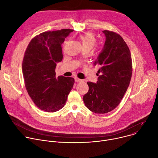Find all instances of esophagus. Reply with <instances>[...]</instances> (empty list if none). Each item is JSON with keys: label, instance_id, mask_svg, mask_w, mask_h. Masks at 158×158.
<instances>
[{"label": "esophagus", "instance_id": "esophagus-1", "mask_svg": "<svg viewBox=\"0 0 158 158\" xmlns=\"http://www.w3.org/2000/svg\"><path fill=\"white\" fill-rule=\"evenodd\" d=\"M75 81L77 82V83H80V82H81V81H83L82 80H81V79L78 78H75Z\"/></svg>", "mask_w": 158, "mask_h": 158}]
</instances>
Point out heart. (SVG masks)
I'll list each match as a JSON object with an SVG mask.
<instances>
[{"label": "heart", "mask_w": 158, "mask_h": 158, "mask_svg": "<svg viewBox=\"0 0 158 158\" xmlns=\"http://www.w3.org/2000/svg\"><path fill=\"white\" fill-rule=\"evenodd\" d=\"M79 40L80 41L82 48L91 49L97 43V39L95 35L90 32H87L80 35Z\"/></svg>", "instance_id": "1"}]
</instances>
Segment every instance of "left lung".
Instances as JSON below:
<instances>
[{"instance_id": "1", "label": "left lung", "mask_w": 158, "mask_h": 158, "mask_svg": "<svg viewBox=\"0 0 158 158\" xmlns=\"http://www.w3.org/2000/svg\"><path fill=\"white\" fill-rule=\"evenodd\" d=\"M103 48L94 65L100 66L96 83L87 82L89 92L83 97L85 106L96 114L115 109L126 94L132 73L131 52L119 34L105 30Z\"/></svg>"}]
</instances>
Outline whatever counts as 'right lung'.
<instances>
[{"mask_svg":"<svg viewBox=\"0 0 158 158\" xmlns=\"http://www.w3.org/2000/svg\"><path fill=\"white\" fill-rule=\"evenodd\" d=\"M73 29L46 31L33 38L25 51L23 74L26 89L36 106L48 112H55L66 103L75 80L56 78V63L62 61L61 44Z\"/></svg>","mask_w":158,"mask_h":158,"instance_id":"right-lung-1","label":"right lung"}]
</instances>
